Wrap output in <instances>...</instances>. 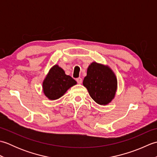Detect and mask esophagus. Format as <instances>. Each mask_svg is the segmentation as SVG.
Listing matches in <instances>:
<instances>
[{"mask_svg": "<svg viewBox=\"0 0 157 157\" xmlns=\"http://www.w3.org/2000/svg\"><path fill=\"white\" fill-rule=\"evenodd\" d=\"M76 81H77V82L78 83V84H82V79L81 78H78L76 79Z\"/></svg>", "mask_w": 157, "mask_h": 157, "instance_id": "34e87169", "label": "esophagus"}]
</instances>
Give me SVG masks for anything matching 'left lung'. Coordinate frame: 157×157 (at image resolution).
Listing matches in <instances>:
<instances>
[{"label":"left lung","mask_w":157,"mask_h":157,"mask_svg":"<svg viewBox=\"0 0 157 157\" xmlns=\"http://www.w3.org/2000/svg\"><path fill=\"white\" fill-rule=\"evenodd\" d=\"M83 85L97 104L106 105L115 97L117 80L109 66L93 62L88 67Z\"/></svg>","instance_id":"8db88e82"}]
</instances>
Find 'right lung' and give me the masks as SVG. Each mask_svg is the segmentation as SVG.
<instances>
[{
  "label": "right lung",
  "instance_id": "right-lung-1",
  "mask_svg": "<svg viewBox=\"0 0 157 157\" xmlns=\"http://www.w3.org/2000/svg\"><path fill=\"white\" fill-rule=\"evenodd\" d=\"M76 84L75 79L66 75L64 70L55 65L50 69L43 81V92L48 99L54 101L61 98L68 89Z\"/></svg>",
  "mask_w": 157,
  "mask_h": 157
}]
</instances>
